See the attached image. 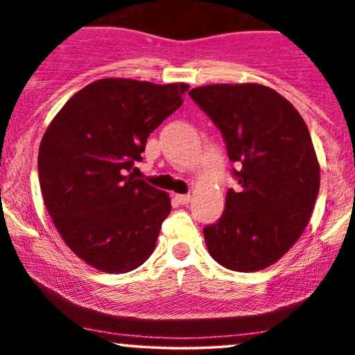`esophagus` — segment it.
<instances>
[{"instance_id":"34e87169","label":"esophagus","mask_w":355,"mask_h":355,"mask_svg":"<svg viewBox=\"0 0 355 355\" xmlns=\"http://www.w3.org/2000/svg\"><path fill=\"white\" fill-rule=\"evenodd\" d=\"M190 195L187 193V195H175V200H177L178 203H180V205H187V203L190 202Z\"/></svg>"}]
</instances>
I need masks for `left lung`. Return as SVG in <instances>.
<instances>
[{"instance_id":"obj_1","label":"left lung","mask_w":355,"mask_h":355,"mask_svg":"<svg viewBox=\"0 0 355 355\" xmlns=\"http://www.w3.org/2000/svg\"><path fill=\"white\" fill-rule=\"evenodd\" d=\"M189 95L239 165L240 189L227 191L222 217L203 229L209 254L230 270H263L300 239L319 195L320 165L307 125L266 85H205Z\"/></svg>"}]
</instances>
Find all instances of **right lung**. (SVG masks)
Returning a JSON list of instances; mask_svg holds the SVG:
<instances>
[{
	"mask_svg": "<svg viewBox=\"0 0 355 355\" xmlns=\"http://www.w3.org/2000/svg\"><path fill=\"white\" fill-rule=\"evenodd\" d=\"M187 83L96 80L76 92L42 138L38 175L44 207L85 263L125 274L152 255L172 203L130 173L146 138L183 103Z\"/></svg>",
	"mask_w": 355,
	"mask_h": 355,
	"instance_id": "right-lung-1",
	"label": "right lung"
}]
</instances>
